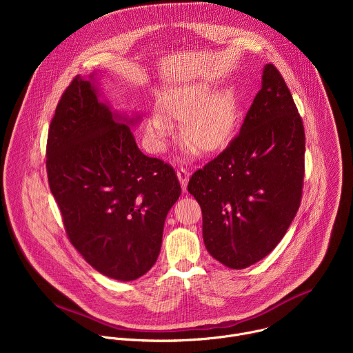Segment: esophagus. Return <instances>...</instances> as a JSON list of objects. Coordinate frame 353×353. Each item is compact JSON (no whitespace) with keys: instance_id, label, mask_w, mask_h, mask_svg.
I'll return each mask as SVG.
<instances>
[{"instance_id":"esophagus-1","label":"esophagus","mask_w":353,"mask_h":353,"mask_svg":"<svg viewBox=\"0 0 353 353\" xmlns=\"http://www.w3.org/2000/svg\"><path fill=\"white\" fill-rule=\"evenodd\" d=\"M177 177H179V180H180V184H181V188H183V191H185L187 190V183H188V179H190V173H188V170L185 169V168H179L177 169Z\"/></svg>"}]
</instances>
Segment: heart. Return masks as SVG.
<instances>
[{
	"mask_svg": "<svg viewBox=\"0 0 353 353\" xmlns=\"http://www.w3.org/2000/svg\"><path fill=\"white\" fill-rule=\"evenodd\" d=\"M161 112L148 120V137L155 150H162L172 130V120L185 121L187 139L203 150L223 146L234 132L237 103L232 92L212 94L203 82L184 83L166 90L161 97Z\"/></svg>",
	"mask_w": 353,
	"mask_h": 353,
	"instance_id": "b5f03b06",
	"label": "heart"
}]
</instances>
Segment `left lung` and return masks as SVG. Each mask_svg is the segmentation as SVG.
Wrapping results in <instances>:
<instances>
[{
	"mask_svg": "<svg viewBox=\"0 0 353 353\" xmlns=\"http://www.w3.org/2000/svg\"><path fill=\"white\" fill-rule=\"evenodd\" d=\"M305 148L290 90L267 64L240 132L187 185L203 211L204 243L215 260L243 270L282 240L300 207Z\"/></svg>",
	"mask_w": 353,
	"mask_h": 353,
	"instance_id": "left-lung-1",
	"label": "left lung"
}]
</instances>
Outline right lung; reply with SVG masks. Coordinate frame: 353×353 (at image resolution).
Returning <instances> with one entry per match:
<instances>
[{"label":"right lung","mask_w":353,"mask_h":353,"mask_svg":"<svg viewBox=\"0 0 353 353\" xmlns=\"http://www.w3.org/2000/svg\"><path fill=\"white\" fill-rule=\"evenodd\" d=\"M46 169L65 233L88 264L117 281L154 267L179 179L169 163L141 152L130 127L79 75L50 123Z\"/></svg>","instance_id":"add662e5"}]
</instances>
